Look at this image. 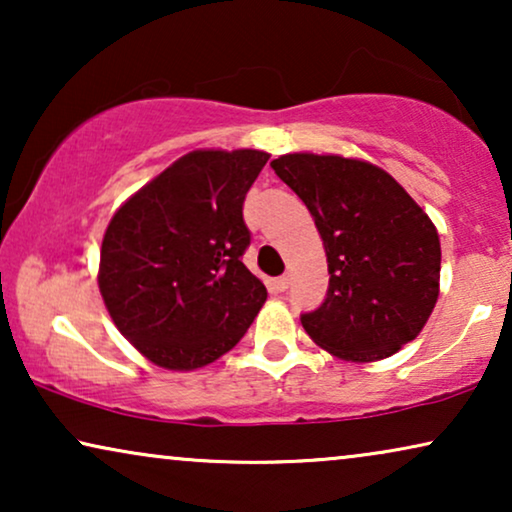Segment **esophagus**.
<instances>
[{
	"mask_svg": "<svg viewBox=\"0 0 512 512\" xmlns=\"http://www.w3.org/2000/svg\"><path fill=\"white\" fill-rule=\"evenodd\" d=\"M289 284H291V277L289 275H282V277L275 279V284H272V286H275L277 293H282V291L289 289Z\"/></svg>",
	"mask_w": 512,
	"mask_h": 512,
	"instance_id": "esophagus-1",
	"label": "esophagus"
}]
</instances>
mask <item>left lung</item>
Returning <instances> with one entry per match:
<instances>
[{
	"mask_svg": "<svg viewBox=\"0 0 512 512\" xmlns=\"http://www.w3.org/2000/svg\"><path fill=\"white\" fill-rule=\"evenodd\" d=\"M272 170L310 209L328 261L326 300L300 321L321 349L377 361L415 340L440 286L438 230L398 181L366 160L286 153Z\"/></svg>",
	"mask_w": 512,
	"mask_h": 512,
	"instance_id": "8db88e82",
	"label": "left lung"
}]
</instances>
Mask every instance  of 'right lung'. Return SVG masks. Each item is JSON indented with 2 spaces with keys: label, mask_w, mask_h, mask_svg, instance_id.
<instances>
[{
  "label": "right lung",
  "mask_w": 512,
  "mask_h": 512,
  "mask_svg": "<svg viewBox=\"0 0 512 512\" xmlns=\"http://www.w3.org/2000/svg\"><path fill=\"white\" fill-rule=\"evenodd\" d=\"M270 153L181 156L111 216L100 293L114 324L151 363L195 370L230 352L268 291L242 263V205Z\"/></svg>",
  "instance_id": "add662e5"
}]
</instances>
